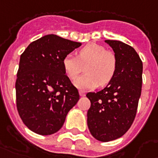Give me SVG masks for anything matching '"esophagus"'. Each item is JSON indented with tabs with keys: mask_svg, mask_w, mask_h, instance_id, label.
Wrapping results in <instances>:
<instances>
[{
	"mask_svg": "<svg viewBox=\"0 0 158 158\" xmlns=\"http://www.w3.org/2000/svg\"><path fill=\"white\" fill-rule=\"evenodd\" d=\"M79 94H80V96H85V91H83V90H79Z\"/></svg>",
	"mask_w": 158,
	"mask_h": 158,
	"instance_id": "34e87169",
	"label": "esophagus"
}]
</instances>
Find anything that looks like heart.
Returning a JSON list of instances; mask_svg holds the SVG:
<instances>
[{
    "mask_svg": "<svg viewBox=\"0 0 158 158\" xmlns=\"http://www.w3.org/2000/svg\"><path fill=\"white\" fill-rule=\"evenodd\" d=\"M117 57L112 50L96 43H89L78 52L77 57L68 54L63 59V67L72 80L82 73L84 74L74 82L81 89H92L99 85L105 86L114 78L117 69Z\"/></svg>",
    "mask_w": 158,
    "mask_h": 158,
    "instance_id": "obj_1",
    "label": "heart"
}]
</instances>
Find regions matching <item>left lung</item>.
Returning a JSON list of instances; mask_svg holds the SVG:
<instances>
[{"label": "left lung", "mask_w": 158, "mask_h": 158, "mask_svg": "<svg viewBox=\"0 0 158 158\" xmlns=\"http://www.w3.org/2000/svg\"><path fill=\"white\" fill-rule=\"evenodd\" d=\"M117 57L114 78L106 88L86 94L91 106L87 124L100 141L120 138L135 120L142 85V62L132 47L121 41L106 40Z\"/></svg>", "instance_id": "obj_1"}]
</instances>
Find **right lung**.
<instances>
[{
    "instance_id": "obj_1",
    "label": "right lung",
    "mask_w": 158,
    "mask_h": 158,
    "mask_svg": "<svg viewBox=\"0 0 158 158\" xmlns=\"http://www.w3.org/2000/svg\"><path fill=\"white\" fill-rule=\"evenodd\" d=\"M81 45L54 34L32 42L22 53L16 80L20 117L31 131L47 135L63 127L68 112L79 100L63 59Z\"/></svg>"
}]
</instances>
